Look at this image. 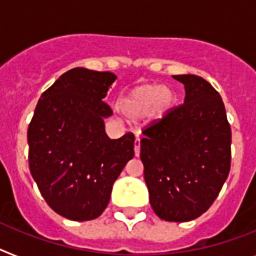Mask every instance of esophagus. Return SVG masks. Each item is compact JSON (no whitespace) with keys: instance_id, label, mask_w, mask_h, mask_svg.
Segmentation results:
<instances>
[{"instance_id":"obj_1","label":"esophagus","mask_w":256,"mask_h":256,"mask_svg":"<svg viewBox=\"0 0 256 256\" xmlns=\"http://www.w3.org/2000/svg\"><path fill=\"white\" fill-rule=\"evenodd\" d=\"M134 151H135V156L138 158L139 154H140V138H139V136H136V139H135Z\"/></svg>"}]
</instances>
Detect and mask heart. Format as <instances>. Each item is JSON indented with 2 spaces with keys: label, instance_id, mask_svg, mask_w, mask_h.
<instances>
[{
  "label": "heart",
  "instance_id": "heart-1",
  "mask_svg": "<svg viewBox=\"0 0 256 256\" xmlns=\"http://www.w3.org/2000/svg\"><path fill=\"white\" fill-rule=\"evenodd\" d=\"M174 94L160 84H143L132 88L120 102L122 112L130 118H140L152 110L154 118L164 117L174 104Z\"/></svg>",
  "mask_w": 256,
  "mask_h": 256
}]
</instances>
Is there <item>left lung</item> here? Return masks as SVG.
<instances>
[{
  "label": "left lung",
  "instance_id": "obj_1",
  "mask_svg": "<svg viewBox=\"0 0 256 256\" xmlns=\"http://www.w3.org/2000/svg\"><path fill=\"white\" fill-rule=\"evenodd\" d=\"M173 78L184 86V102L143 132L140 160L154 214L186 222L211 207L226 181L232 132L222 98L206 79Z\"/></svg>",
  "mask_w": 256,
  "mask_h": 256
}]
</instances>
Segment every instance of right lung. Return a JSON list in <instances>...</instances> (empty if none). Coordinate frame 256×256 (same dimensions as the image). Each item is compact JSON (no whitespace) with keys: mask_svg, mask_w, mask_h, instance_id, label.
I'll return each instance as SVG.
<instances>
[{"mask_svg":"<svg viewBox=\"0 0 256 256\" xmlns=\"http://www.w3.org/2000/svg\"><path fill=\"white\" fill-rule=\"evenodd\" d=\"M113 72L75 68L42 95L28 126L31 174L49 207L72 221L98 218L113 184L134 158V135L110 139L102 102Z\"/></svg>","mask_w":256,"mask_h":256,"instance_id":"1","label":"right lung"}]
</instances>
